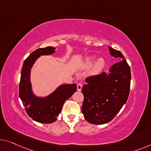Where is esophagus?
Returning <instances> with one entry per match:
<instances>
[{
  "label": "esophagus",
  "instance_id": "obj_1",
  "mask_svg": "<svg viewBox=\"0 0 151 151\" xmlns=\"http://www.w3.org/2000/svg\"><path fill=\"white\" fill-rule=\"evenodd\" d=\"M82 87H83V85L81 84V83H78V84H77V90L78 91H81Z\"/></svg>",
  "mask_w": 151,
  "mask_h": 151
}]
</instances>
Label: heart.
<instances>
[{"label": "heart", "instance_id": "b5f03b06", "mask_svg": "<svg viewBox=\"0 0 151 151\" xmlns=\"http://www.w3.org/2000/svg\"><path fill=\"white\" fill-rule=\"evenodd\" d=\"M96 56H89L85 58L84 62H83V66L85 68H89L90 67H92L91 72L93 75H98L100 74L101 72L103 70V69L105 67V61L102 58H98V59L96 61Z\"/></svg>", "mask_w": 151, "mask_h": 151}]
</instances>
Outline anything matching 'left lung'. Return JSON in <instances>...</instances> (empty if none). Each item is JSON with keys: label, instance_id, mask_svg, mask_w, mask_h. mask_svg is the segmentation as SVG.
<instances>
[{"label": "left lung", "instance_id": "left-lung-1", "mask_svg": "<svg viewBox=\"0 0 151 151\" xmlns=\"http://www.w3.org/2000/svg\"><path fill=\"white\" fill-rule=\"evenodd\" d=\"M110 53L119 61L110 73L91 76L82 87L84 101L82 112L91 124H105L113 119L127 102L130 90L131 70L120 51L109 47Z\"/></svg>", "mask_w": 151, "mask_h": 151}]
</instances>
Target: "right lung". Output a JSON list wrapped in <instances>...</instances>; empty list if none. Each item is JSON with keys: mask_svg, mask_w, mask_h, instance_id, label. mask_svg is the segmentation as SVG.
Instances as JSON below:
<instances>
[{"mask_svg": "<svg viewBox=\"0 0 151 151\" xmlns=\"http://www.w3.org/2000/svg\"><path fill=\"white\" fill-rule=\"evenodd\" d=\"M55 50V48L53 47L37 49L25 60L22 69L19 96L28 116L41 123H51L57 120L65 101L76 91V85L73 83L60 85L46 97H38L34 94L30 82L33 64L40 55H51Z\"/></svg>", "mask_w": 151, "mask_h": 151, "instance_id": "obj_1", "label": "right lung"}]
</instances>
